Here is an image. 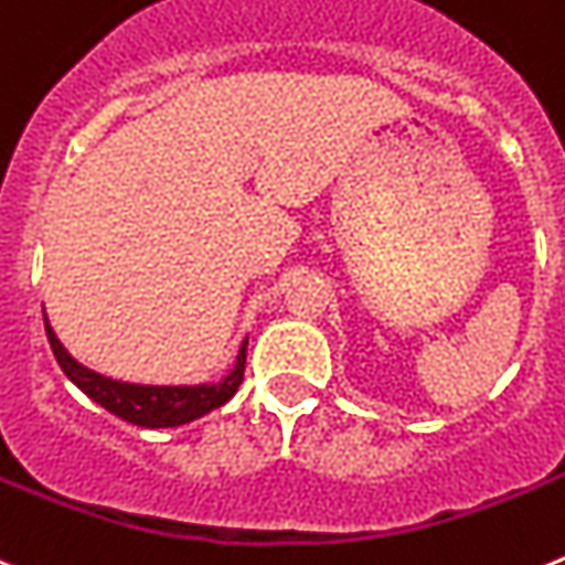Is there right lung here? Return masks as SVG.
Listing matches in <instances>:
<instances>
[{
	"label": "right lung",
	"instance_id": "right-lung-1",
	"mask_svg": "<svg viewBox=\"0 0 565 565\" xmlns=\"http://www.w3.org/2000/svg\"><path fill=\"white\" fill-rule=\"evenodd\" d=\"M44 329H47L50 349H53L55 360H58L61 371L84 391L89 399L104 405L109 414L120 416V419L140 425V428H177L185 422L196 419V416L207 414V411L220 408L236 394V388L245 380V363H247V340L238 349L236 369L222 380L220 385H188V388H166V385H131L118 383V380L100 377L95 371L84 369L70 358V352L55 338L53 327L44 318Z\"/></svg>",
	"mask_w": 565,
	"mask_h": 565
}]
</instances>
